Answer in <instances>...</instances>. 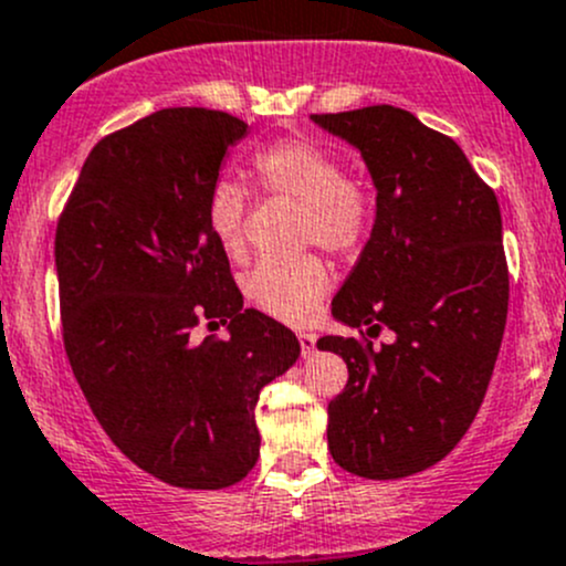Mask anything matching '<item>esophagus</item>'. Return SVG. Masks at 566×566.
Instances as JSON below:
<instances>
[{"label": "esophagus", "instance_id": "obj_1", "mask_svg": "<svg viewBox=\"0 0 566 566\" xmlns=\"http://www.w3.org/2000/svg\"><path fill=\"white\" fill-rule=\"evenodd\" d=\"M298 342H301V356L304 358H312L317 350V336L315 334H298Z\"/></svg>", "mask_w": 566, "mask_h": 566}]
</instances>
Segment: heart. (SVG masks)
I'll return each mask as SVG.
<instances>
[{"mask_svg": "<svg viewBox=\"0 0 566 566\" xmlns=\"http://www.w3.org/2000/svg\"><path fill=\"white\" fill-rule=\"evenodd\" d=\"M256 182L271 197L301 202V241L336 254H353L367 243L375 199L361 177L342 169L331 147L312 139H279L251 161ZM249 193L232 177H219L208 193V227L221 251L241 260L247 251ZM331 287V271L315 254L287 262H260L247 279L256 310L282 323H310Z\"/></svg>", "mask_w": 566, "mask_h": 566, "instance_id": "1", "label": "heart"}]
</instances>
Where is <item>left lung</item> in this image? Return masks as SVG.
I'll return each instance as SVG.
<instances>
[{"mask_svg":"<svg viewBox=\"0 0 566 566\" xmlns=\"http://www.w3.org/2000/svg\"><path fill=\"white\" fill-rule=\"evenodd\" d=\"M361 153L375 224L331 315L391 345L323 336L345 358L328 449L345 471L402 479L447 458L488 394L504 339L510 273L493 188L460 145L397 106L312 114Z\"/></svg>","mask_w":566,"mask_h":566,"instance_id":"obj_1","label":"left lung"}]
</instances>
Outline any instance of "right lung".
<instances>
[{
  "instance_id": "1",
  "label": "right lung",
  "mask_w": 566,
  "mask_h": 566,
  "mask_svg": "<svg viewBox=\"0 0 566 566\" xmlns=\"http://www.w3.org/2000/svg\"><path fill=\"white\" fill-rule=\"evenodd\" d=\"M249 125L161 108L106 136L56 224L65 353L95 419L142 471L188 490L241 482L260 458L262 386L301 356L243 295L208 227V193ZM199 318L230 340L190 342Z\"/></svg>"
}]
</instances>
